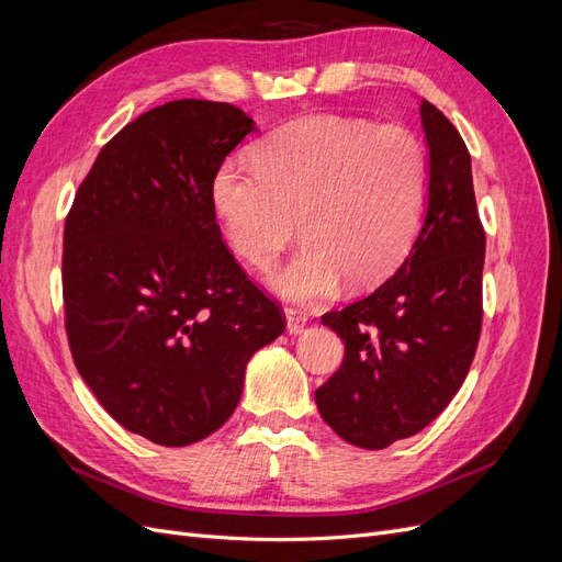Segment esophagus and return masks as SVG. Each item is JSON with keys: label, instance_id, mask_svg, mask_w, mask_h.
<instances>
[{"label": "esophagus", "instance_id": "esophagus-1", "mask_svg": "<svg viewBox=\"0 0 562 562\" xmlns=\"http://www.w3.org/2000/svg\"><path fill=\"white\" fill-rule=\"evenodd\" d=\"M283 316H285V330L291 333V335L302 333V330H304V326H307V314L300 312V310H295V307H285Z\"/></svg>", "mask_w": 562, "mask_h": 562}]
</instances>
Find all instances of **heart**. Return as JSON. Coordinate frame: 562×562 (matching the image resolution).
<instances>
[{"instance_id":"heart-1","label":"heart","mask_w":562,"mask_h":562,"mask_svg":"<svg viewBox=\"0 0 562 562\" xmlns=\"http://www.w3.org/2000/svg\"><path fill=\"white\" fill-rule=\"evenodd\" d=\"M255 164H220L213 209L229 248L258 269L293 239L297 220L304 244L269 274L279 295L316 302L345 279L366 291L413 248L429 196L427 151L413 131L310 114L267 135Z\"/></svg>"}]
</instances>
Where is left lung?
Masks as SVG:
<instances>
[{
    "label": "left lung",
    "instance_id": "8db88e82",
    "mask_svg": "<svg viewBox=\"0 0 562 562\" xmlns=\"http://www.w3.org/2000/svg\"><path fill=\"white\" fill-rule=\"evenodd\" d=\"M419 116L429 196L411 255L375 293L321 316L345 342V361L316 389L318 413L366 450L415 436L443 413L481 337L485 232L471 157L429 100H419Z\"/></svg>",
    "mask_w": 562,
    "mask_h": 562
}]
</instances>
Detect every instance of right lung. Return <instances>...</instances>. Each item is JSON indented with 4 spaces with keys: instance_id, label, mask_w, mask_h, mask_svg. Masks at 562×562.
Here are the masks:
<instances>
[{
    "instance_id": "add662e5",
    "label": "right lung",
    "mask_w": 562,
    "mask_h": 562,
    "mask_svg": "<svg viewBox=\"0 0 562 562\" xmlns=\"http://www.w3.org/2000/svg\"><path fill=\"white\" fill-rule=\"evenodd\" d=\"M255 131L229 103L173 100L100 151L65 223V328L100 405L151 443L184 448L239 405L252 353L283 316L223 244L213 176Z\"/></svg>"
}]
</instances>
